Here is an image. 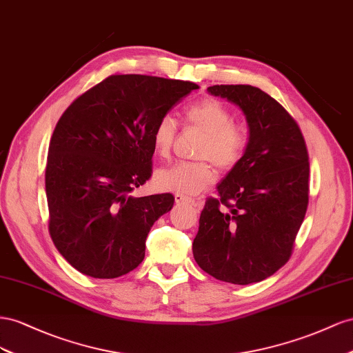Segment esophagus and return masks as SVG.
<instances>
[{
    "label": "esophagus",
    "mask_w": 353,
    "mask_h": 353,
    "mask_svg": "<svg viewBox=\"0 0 353 353\" xmlns=\"http://www.w3.org/2000/svg\"><path fill=\"white\" fill-rule=\"evenodd\" d=\"M174 201H176V204H189V205H194V207L199 205L198 201H195L194 198H190V196H186L183 194H176Z\"/></svg>",
    "instance_id": "34e87169"
}]
</instances>
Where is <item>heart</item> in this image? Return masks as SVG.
Wrapping results in <instances>:
<instances>
[{
	"instance_id": "obj_1",
	"label": "heart",
	"mask_w": 353,
	"mask_h": 353,
	"mask_svg": "<svg viewBox=\"0 0 353 353\" xmlns=\"http://www.w3.org/2000/svg\"><path fill=\"white\" fill-rule=\"evenodd\" d=\"M183 121L186 125L204 132L195 149V157L199 159L180 161L159 170L155 183L168 192L195 195L214 183L213 164L221 171H229L243 161L250 145V133L247 125L234 123V114L226 105L211 97L186 106ZM176 134V119L170 115L161 117L152 130V145L158 157L171 155Z\"/></svg>"
}]
</instances>
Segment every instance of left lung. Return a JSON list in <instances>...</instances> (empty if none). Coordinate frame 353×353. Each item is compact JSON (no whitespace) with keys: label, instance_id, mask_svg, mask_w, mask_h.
<instances>
[{"label":"left lung","instance_id":"left-lung-1","mask_svg":"<svg viewBox=\"0 0 353 353\" xmlns=\"http://www.w3.org/2000/svg\"><path fill=\"white\" fill-rule=\"evenodd\" d=\"M238 105L250 145L241 163L207 198L192 251L198 266L239 285L274 275L291 257L309 203V154L296 119L253 85H213Z\"/></svg>","mask_w":353,"mask_h":353}]
</instances>
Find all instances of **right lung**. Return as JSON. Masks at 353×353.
I'll return each mask as SVG.
<instances>
[{"label": "right lung", "instance_id": "1", "mask_svg": "<svg viewBox=\"0 0 353 353\" xmlns=\"http://www.w3.org/2000/svg\"><path fill=\"white\" fill-rule=\"evenodd\" d=\"M196 88L180 79L110 75L57 121L46 167L48 232L81 274L118 278L143 261L149 230L174 196L130 194L152 176L158 119Z\"/></svg>", "mask_w": 353, "mask_h": 353}]
</instances>
